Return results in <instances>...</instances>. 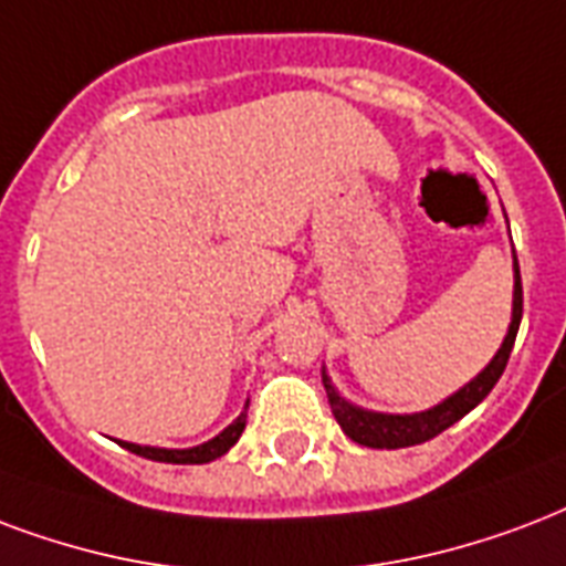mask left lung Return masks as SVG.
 I'll use <instances>...</instances> for the list:
<instances>
[{
    "label": "left lung",
    "instance_id": "8db88e82",
    "mask_svg": "<svg viewBox=\"0 0 566 566\" xmlns=\"http://www.w3.org/2000/svg\"><path fill=\"white\" fill-rule=\"evenodd\" d=\"M513 270H516V284H513V321L511 329H507V338H504L502 350L495 353V359L490 361L469 386H463L454 398H448L446 403L427 409V412H416V416H379V412H365V409L347 403V400L340 398L338 391L332 388L329 379L323 377L332 416L338 418L340 430H344L353 442H359V446L365 448H409L439 437L442 430L457 424L465 412H472V409L493 391V386L499 382L504 368H507L513 340H516L520 321H523V279H520L516 252H513Z\"/></svg>",
    "mask_w": 566,
    "mask_h": 566
}]
</instances>
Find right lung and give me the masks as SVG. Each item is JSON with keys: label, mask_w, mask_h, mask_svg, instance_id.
Instances as JSON below:
<instances>
[{"label": "right lung", "mask_w": 566, "mask_h": 566, "mask_svg": "<svg viewBox=\"0 0 566 566\" xmlns=\"http://www.w3.org/2000/svg\"><path fill=\"white\" fill-rule=\"evenodd\" d=\"M249 407V403H245ZM245 427V409L240 412V418H237L234 424H228L222 433L216 439H210V442H205V446L198 448H187V451H168V448H148V446H133V442H120V446L127 448V451H133V454L139 457H148V460H157V463H210V460H216V457H222L228 451V448L234 446L237 439H240V433H243Z\"/></svg>", "instance_id": "1"}]
</instances>
